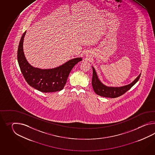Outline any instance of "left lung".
<instances>
[{
	"label": "left lung",
	"mask_w": 155,
	"mask_h": 155,
	"mask_svg": "<svg viewBox=\"0 0 155 155\" xmlns=\"http://www.w3.org/2000/svg\"><path fill=\"white\" fill-rule=\"evenodd\" d=\"M92 86L93 89L96 94L98 95L101 96L106 97L115 98L124 94L129 90L131 89L136 82L138 81L141 76V74L138 75L133 82L127 85L123 86L121 87H111L107 86L103 84L100 81L95 70L92 66Z\"/></svg>",
	"instance_id": "1"
}]
</instances>
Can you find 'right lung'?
Wrapping results in <instances>:
<instances>
[{"label": "right lung", "instance_id": "1", "mask_svg": "<svg viewBox=\"0 0 155 155\" xmlns=\"http://www.w3.org/2000/svg\"><path fill=\"white\" fill-rule=\"evenodd\" d=\"M26 31L20 39L18 49V61L21 72L30 86L41 92L59 91L66 84L73 67L82 60L81 58L70 60L62 65L51 69L34 68L27 61L23 51V41Z\"/></svg>", "mask_w": 155, "mask_h": 155}]
</instances>
